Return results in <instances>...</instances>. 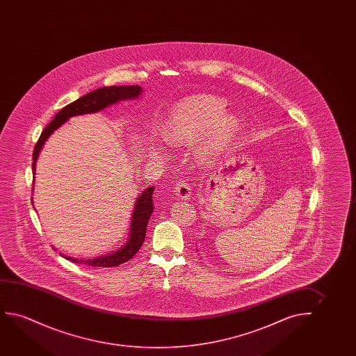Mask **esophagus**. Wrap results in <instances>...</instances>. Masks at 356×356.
Here are the masks:
<instances>
[{"instance_id":"1","label":"esophagus","mask_w":356,"mask_h":356,"mask_svg":"<svg viewBox=\"0 0 356 356\" xmlns=\"http://www.w3.org/2000/svg\"><path fill=\"white\" fill-rule=\"evenodd\" d=\"M175 193L180 200H190L191 193H192L191 192V186L188 184H186L185 181H180L176 185Z\"/></svg>"}]
</instances>
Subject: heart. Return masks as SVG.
<instances>
[{
	"instance_id": "heart-1",
	"label": "heart",
	"mask_w": 356,
	"mask_h": 356,
	"mask_svg": "<svg viewBox=\"0 0 356 356\" xmlns=\"http://www.w3.org/2000/svg\"><path fill=\"white\" fill-rule=\"evenodd\" d=\"M226 104L215 96H195L182 101L166 122L164 137L174 146L191 145L203 138L198 154L204 163L216 161L234 141L239 122L232 114H225ZM161 156V148H153Z\"/></svg>"
}]
</instances>
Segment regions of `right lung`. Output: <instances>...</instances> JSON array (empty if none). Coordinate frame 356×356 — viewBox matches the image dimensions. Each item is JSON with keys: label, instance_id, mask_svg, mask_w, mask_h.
<instances>
[{"label": "right lung", "instance_id": "add662e5", "mask_svg": "<svg viewBox=\"0 0 356 356\" xmlns=\"http://www.w3.org/2000/svg\"><path fill=\"white\" fill-rule=\"evenodd\" d=\"M143 92V88L137 85H130V86H108V88H97L92 92L85 95L83 97L78 98L76 101L65 106L63 109H60L56 115L52 122H49L47 127H44V131L40 136L39 141L36 143L33 153V174L36 172V161L39 158L40 152L44 147V142L49 140V137L54 134L58 127H62L64 122H68L72 117L76 115H83V114H92L98 113L111 107L113 104L119 102V101H127V99H136L141 96ZM34 188V187H33ZM154 187L151 186L142 192L141 195L137 197L136 203L134 207V211L131 214V221H130V229H129V237H127V243L122 245V248L118 249L117 252H113L111 254L101 255L92 259H79L68 257L63 253H59L63 258L68 259L70 261L76 264H83L88 266H95V268H113L118 266L122 263H127V260L135 255L141 248L145 237H146L147 224L148 220L151 218L153 213V202H152V195H153ZM31 203L33 197H31ZM54 250L57 249L54 248Z\"/></svg>", "mask_w": 356, "mask_h": 356}]
</instances>
